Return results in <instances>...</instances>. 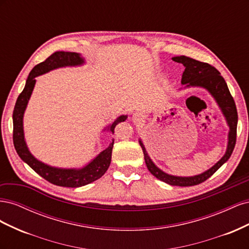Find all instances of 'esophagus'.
I'll use <instances>...</instances> for the list:
<instances>
[{"instance_id":"esophagus-1","label":"esophagus","mask_w":249,"mask_h":249,"mask_svg":"<svg viewBox=\"0 0 249 249\" xmlns=\"http://www.w3.org/2000/svg\"><path fill=\"white\" fill-rule=\"evenodd\" d=\"M143 118H144V116H143L141 113H139V112H136V113H134L133 114V117H132V119H133V122L134 123H140L141 120H143Z\"/></svg>"}]
</instances>
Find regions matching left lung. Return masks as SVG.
Here are the masks:
<instances>
[{
  "mask_svg": "<svg viewBox=\"0 0 249 249\" xmlns=\"http://www.w3.org/2000/svg\"><path fill=\"white\" fill-rule=\"evenodd\" d=\"M172 60L176 62L182 63L185 67V71L182 76V81H180L182 85H185L184 88L198 87L206 89L215 100L230 127L228 134L227 150H225V153L221 159L217 163H215L213 166L209 168L208 170L192 177H178L168 175V173L164 172L162 169L157 166L152 159H150L144 144H143L142 140L139 138V144L143 150L146 167L149 170V172L158 179H160L162 182L168 185L188 187L198 185L202 182H205L206 179H208L211 176L214 175V173L230 159L233 147H235L236 144L238 113L235 102H233L232 96L231 95L227 83H225L224 79L220 76V72L218 71L214 66L208 63L197 61V60L186 56H177L173 57Z\"/></svg>",
  "mask_w": 249,
  "mask_h": 249,
  "instance_id": "8db88e82",
  "label": "left lung"
}]
</instances>
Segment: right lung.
Wrapping results in <instances>:
<instances>
[{
  "label": "right lung",
  "instance_id": "obj_1",
  "mask_svg": "<svg viewBox=\"0 0 249 249\" xmlns=\"http://www.w3.org/2000/svg\"><path fill=\"white\" fill-rule=\"evenodd\" d=\"M83 64H85V59L79 53L56 52L51 55L46 61L34 66V69L29 73L24 90L18 97L12 115L13 144L20 159L27 163L35 172L38 173L40 177L47 179L48 182L61 187L78 188L88 185L102 178L110 166L114 139H112V142L108 147L102 150L99 155L95 156L91 161L83 167L60 168L51 166V165L36 159L29 150L24 133V114L36 84V77L41 76V74L51 71L61 69V67L82 66ZM126 118L127 115L118 116L114 122L107 125L103 131H110L112 134H114L115 126L119 123L124 122Z\"/></svg>",
  "mask_w": 249,
  "mask_h": 249
}]
</instances>
